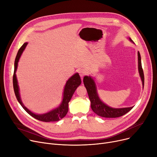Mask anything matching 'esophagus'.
I'll list each match as a JSON object with an SVG mask.
<instances>
[{"label": "esophagus", "mask_w": 157, "mask_h": 157, "mask_svg": "<svg viewBox=\"0 0 157 157\" xmlns=\"http://www.w3.org/2000/svg\"><path fill=\"white\" fill-rule=\"evenodd\" d=\"M78 72H79V76H80V77L81 78L82 80H83V78L86 75V74H87V72L86 71V70H85V69H79V70L78 71Z\"/></svg>", "instance_id": "esophagus-1"}]
</instances>
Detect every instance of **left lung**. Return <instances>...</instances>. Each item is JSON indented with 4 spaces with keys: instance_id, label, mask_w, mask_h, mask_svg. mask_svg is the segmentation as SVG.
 Segmentation results:
<instances>
[{
    "instance_id": "1",
    "label": "left lung",
    "mask_w": 157,
    "mask_h": 157,
    "mask_svg": "<svg viewBox=\"0 0 157 157\" xmlns=\"http://www.w3.org/2000/svg\"><path fill=\"white\" fill-rule=\"evenodd\" d=\"M130 40L134 43L132 40L129 38ZM138 55V70L139 72L140 77L141 78L143 86L144 88V72L141 65V59L139 52L137 53ZM83 83L87 90L88 95L91 102V108L93 111L97 114L98 116H100L104 118H117L120 117L123 115L125 114L130 111L133 107L124 108H113L107 105L101 101L97 94V88L94 80L90 76H85L83 78Z\"/></svg>"
}]
</instances>
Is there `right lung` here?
<instances>
[{
	"instance_id": "right-lung-1",
	"label": "right lung",
	"mask_w": 157,
	"mask_h": 157,
	"mask_svg": "<svg viewBox=\"0 0 157 157\" xmlns=\"http://www.w3.org/2000/svg\"><path fill=\"white\" fill-rule=\"evenodd\" d=\"M27 44H28L27 43H24L21 46V47L19 49L14 61V74H13V88H14V91L16 97L17 98L19 103L22 106V108L25 110L30 115V116L34 117V118L39 121H42L44 122L59 121L60 119L63 118L65 115L67 114L68 112L69 102L71 101L72 95L74 94V92H75L76 88L81 85V80L80 76L78 73H76L68 79L64 88L63 100L62 101L61 104L57 108L54 109L51 111H49L45 114H36L33 113L32 112L29 111L26 107L21 102L20 96V93H19V86L18 85V81H17V79H16V69H17L19 59L23 50Z\"/></svg>"
}]
</instances>
